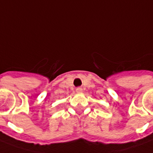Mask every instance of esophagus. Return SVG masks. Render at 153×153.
I'll return each instance as SVG.
<instances>
[{"label":"esophagus","instance_id":"34e87169","mask_svg":"<svg viewBox=\"0 0 153 153\" xmlns=\"http://www.w3.org/2000/svg\"><path fill=\"white\" fill-rule=\"evenodd\" d=\"M76 90V93H81L83 92V89L81 88H77Z\"/></svg>","mask_w":153,"mask_h":153}]
</instances>
